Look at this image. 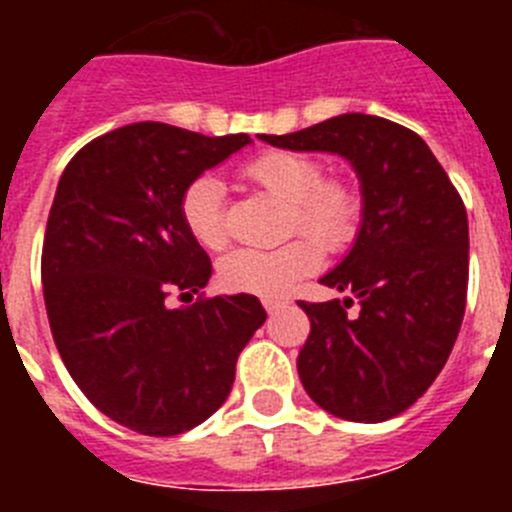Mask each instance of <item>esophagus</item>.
<instances>
[{"label": "esophagus", "mask_w": 512, "mask_h": 512, "mask_svg": "<svg viewBox=\"0 0 512 512\" xmlns=\"http://www.w3.org/2000/svg\"><path fill=\"white\" fill-rule=\"evenodd\" d=\"M284 305H287V300H282V297H264L266 312H277V310H282Z\"/></svg>", "instance_id": "34e87169"}]
</instances>
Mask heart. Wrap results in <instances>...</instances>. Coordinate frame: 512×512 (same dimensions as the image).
Listing matches in <instances>:
<instances>
[{
  "label": "heart",
  "instance_id": "heart-1",
  "mask_svg": "<svg viewBox=\"0 0 512 512\" xmlns=\"http://www.w3.org/2000/svg\"><path fill=\"white\" fill-rule=\"evenodd\" d=\"M246 182L289 205V233L305 230L269 251L228 253L220 261V282L230 292L282 297L323 264L325 251H343L356 238L361 220V194L343 179H323L318 158L300 151H266L241 166ZM182 220L187 233L207 251H220L228 241L223 210V184L212 174L197 176L182 194Z\"/></svg>",
  "mask_w": 512,
  "mask_h": 512
}]
</instances>
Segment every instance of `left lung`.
<instances>
[{
	"label": "left lung",
	"instance_id": "left-lung-1",
	"mask_svg": "<svg viewBox=\"0 0 512 512\" xmlns=\"http://www.w3.org/2000/svg\"><path fill=\"white\" fill-rule=\"evenodd\" d=\"M261 140L338 153L359 174V235L320 279L348 297L300 302L310 336L297 372L307 395L336 418H395L431 387L459 336L469 282L464 202L425 140L384 117L346 112ZM354 299L360 307L348 316Z\"/></svg>",
	"mask_w": 512,
	"mask_h": 512
}]
</instances>
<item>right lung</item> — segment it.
I'll return each mask as SVG.
<instances>
[{"label": "right lung", "mask_w": 512, "mask_h": 512, "mask_svg": "<svg viewBox=\"0 0 512 512\" xmlns=\"http://www.w3.org/2000/svg\"><path fill=\"white\" fill-rule=\"evenodd\" d=\"M248 143L133 122L87 143L58 182L40 261L53 341L94 408L143 436L205 423L266 320L253 295L166 307L212 274L184 228V189Z\"/></svg>", "instance_id": "right-lung-1"}]
</instances>
